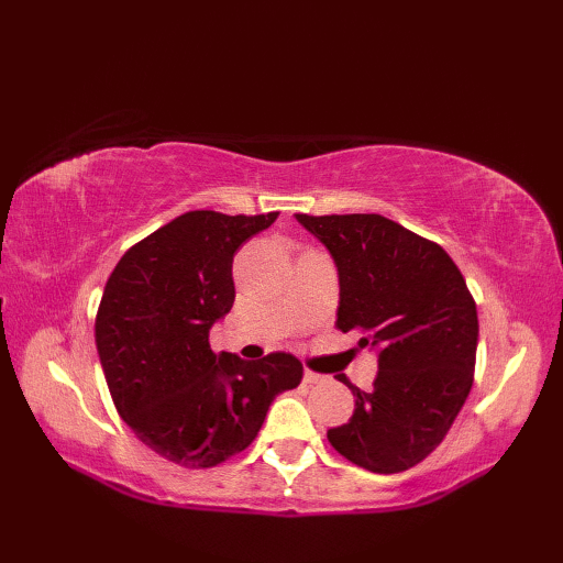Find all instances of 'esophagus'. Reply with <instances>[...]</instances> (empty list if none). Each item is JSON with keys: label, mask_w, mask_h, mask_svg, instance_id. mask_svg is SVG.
Returning <instances> with one entry per match:
<instances>
[{"label": "esophagus", "mask_w": 563, "mask_h": 563, "mask_svg": "<svg viewBox=\"0 0 563 563\" xmlns=\"http://www.w3.org/2000/svg\"><path fill=\"white\" fill-rule=\"evenodd\" d=\"M305 382L307 385H321V382H327V377L314 373V369H305Z\"/></svg>", "instance_id": "esophagus-1"}]
</instances>
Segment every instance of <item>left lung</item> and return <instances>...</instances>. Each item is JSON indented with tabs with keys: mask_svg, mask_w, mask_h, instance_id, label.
Returning <instances> with one entry per match:
<instances>
[{
	"mask_svg": "<svg viewBox=\"0 0 563 563\" xmlns=\"http://www.w3.org/2000/svg\"><path fill=\"white\" fill-rule=\"evenodd\" d=\"M339 266L336 329L379 349V373L349 423L327 438L375 474L423 462L470 397L479 341L476 302L448 251L382 214H297Z\"/></svg>",
	"mask_w": 563,
	"mask_h": 563,
	"instance_id": "1",
	"label": "left lung"
}]
</instances>
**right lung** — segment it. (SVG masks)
Instances as JSON below:
<instances>
[{"mask_svg": "<svg viewBox=\"0 0 563 563\" xmlns=\"http://www.w3.org/2000/svg\"><path fill=\"white\" fill-rule=\"evenodd\" d=\"M278 218L190 210L130 246L97 312L111 399L150 450L210 470L256 440L268 406L302 382L290 353L242 361L212 353L210 327L234 305L232 261Z\"/></svg>", "mask_w": 563, "mask_h": 563, "instance_id": "right-lung-1", "label": "right lung"}]
</instances>
